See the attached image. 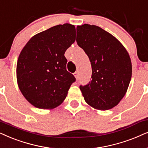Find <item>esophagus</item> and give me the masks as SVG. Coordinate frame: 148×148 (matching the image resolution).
<instances>
[{
  "label": "esophagus",
  "instance_id": "1",
  "mask_svg": "<svg viewBox=\"0 0 148 148\" xmlns=\"http://www.w3.org/2000/svg\"><path fill=\"white\" fill-rule=\"evenodd\" d=\"M74 76H75V78H76V79H78V72H76L74 73Z\"/></svg>",
  "mask_w": 148,
  "mask_h": 148
}]
</instances>
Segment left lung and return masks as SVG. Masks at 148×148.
Wrapping results in <instances>:
<instances>
[{
	"label": "left lung",
	"instance_id": "left-lung-1",
	"mask_svg": "<svg viewBox=\"0 0 148 148\" xmlns=\"http://www.w3.org/2000/svg\"><path fill=\"white\" fill-rule=\"evenodd\" d=\"M76 42L87 55L92 68V80L80 86L84 101L99 110L112 109L125 95L132 76L127 51L113 35L97 25L76 27Z\"/></svg>",
	"mask_w": 148,
	"mask_h": 148
}]
</instances>
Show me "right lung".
I'll list each match as a JSON object with an SVG mask.
<instances>
[{"label": "right lung", "instance_id": "add662e5", "mask_svg": "<svg viewBox=\"0 0 148 148\" xmlns=\"http://www.w3.org/2000/svg\"><path fill=\"white\" fill-rule=\"evenodd\" d=\"M76 40L74 25H58L29 39L17 63L19 88L27 101L40 109H53L66 99L76 80L66 70V51Z\"/></svg>", "mask_w": 148, "mask_h": 148}]
</instances>
